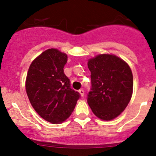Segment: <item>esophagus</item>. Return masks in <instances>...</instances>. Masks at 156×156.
<instances>
[{
  "label": "esophagus",
  "instance_id": "obj_1",
  "mask_svg": "<svg viewBox=\"0 0 156 156\" xmlns=\"http://www.w3.org/2000/svg\"><path fill=\"white\" fill-rule=\"evenodd\" d=\"M78 92H79V93L80 94V95H81V97H83V95H84L83 89H79V91H78Z\"/></svg>",
  "mask_w": 156,
  "mask_h": 156
}]
</instances>
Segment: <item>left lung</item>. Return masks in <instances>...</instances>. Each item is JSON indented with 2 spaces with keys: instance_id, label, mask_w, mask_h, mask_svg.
Wrapping results in <instances>:
<instances>
[{
  "instance_id": "1",
  "label": "left lung",
  "mask_w": 156,
  "mask_h": 156,
  "mask_svg": "<svg viewBox=\"0 0 156 156\" xmlns=\"http://www.w3.org/2000/svg\"><path fill=\"white\" fill-rule=\"evenodd\" d=\"M91 88L87 102L94 115L103 120L119 116L130 101L133 74L128 64L114 55L102 54L89 59Z\"/></svg>"
}]
</instances>
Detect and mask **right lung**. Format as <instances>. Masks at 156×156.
<instances>
[{
	"label": "right lung",
	"instance_id": "right-lung-1",
	"mask_svg": "<svg viewBox=\"0 0 156 156\" xmlns=\"http://www.w3.org/2000/svg\"><path fill=\"white\" fill-rule=\"evenodd\" d=\"M67 62L65 53L48 49L33 61L27 74L26 89L30 103L41 117L53 124L67 119L80 98L64 73Z\"/></svg>",
	"mask_w": 156,
	"mask_h": 156
}]
</instances>
